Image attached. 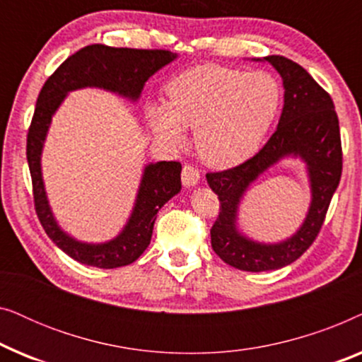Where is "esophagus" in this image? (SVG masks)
Segmentation results:
<instances>
[{
	"instance_id": "esophagus-1",
	"label": "esophagus",
	"mask_w": 362,
	"mask_h": 362,
	"mask_svg": "<svg viewBox=\"0 0 362 362\" xmlns=\"http://www.w3.org/2000/svg\"><path fill=\"white\" fill-rule=\"evenodd\" d=\"M199 177H201V173L197 168H194L192 165H185L182 166V171H181V181L185 186H196L197 182H199Z\"/></svg>"
}]
</instances>
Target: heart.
Wrapping results in <instances>:
<instances>
[{"label":"heart","instance_id":"obj_1","mask_svg":"<svg viewBox=\"0 0 362 362\" xmlns=\"http://www.w3.org/2000/svg\"><path fill=\"white\" fill-rule=\"evenodd\" d=\"M279 105L280 87L269 74L199 66L171 78L166 103H148L146 118L170 145L182 141V128H194L192 140L201 160L227 168L259 148Z\"/></svg>","mask_w":362,"mask_h":362}]
</instances>
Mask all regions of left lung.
<instances>
[{"label":"left lung","instance_id":"1","mask_svg":"<svg viewBox=\"0 0 362 362\" xmlns=\"http://www.w3.org/2000/svg\"><path fill=\"white\" fill-rule=\"evenodd\" d=\"M281 76L285 105L279 127L264 148L249 160L224 171L207 173V182L219 199V217L211 227L212 250L234 269L276 270L305 254L318 237L331 197L343 171L339 122L329 93L296 64L284 56L265 57ZM300 154L310 171L314 201L309 217L291 240L275 246L252 243L236 234L235 212L246 186L285 154Z\"/></svg>","mask_w":362,"mask_h":362}]
</instances>
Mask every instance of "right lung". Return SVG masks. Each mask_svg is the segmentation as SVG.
<instances>
[{
    "mask_svg": "<svg viewBox=\"0 0 362 362\" xmlns=\"http://www.w3.org/2000/svg\"><path fill=\"white\" fill-rule=\"evenodd\" d=\"M175 57L176 54L166 49H128L92 44L67 57L39 92L26 145L34 209L49 239L81 264L98 269H117L133 264L145 252L151 240L158 211L181 189V163L160 161L146 166L135 211L125 230L107 244H81L59 229L44 192L41 150L52 113L61 105L67 92L87 86L138 98L148 78Z\"/></svg>",
    "mask_w": 362,
    "mask_h": 362,
    "instance_id": "add662e5",
    "label": "right lung"
}]
</instances>
